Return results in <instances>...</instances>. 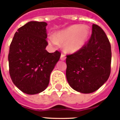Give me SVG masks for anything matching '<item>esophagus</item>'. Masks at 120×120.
<instances>
[{
  "label": "esophagus",
  "instance_id": "obj_1",
  "mask_svg": "<svg viewBox=\"0 0 120 120\" xmlns=\"http://www.w3.org/2000/svg\"><path fill=\"white\" fill-rule=\"evenodd\" d=\"M65 59H66V57H65V56L64 55V54L61 53V57H60V59H61V61H65Z\"/></svg>",
  "mask_w": 120,
  "mask_h": 120
}]
</instances>
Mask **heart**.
<instances>
[{
    "label": "heart",
    "instance_id": "heart-1",
    "mask_svg": "<svg viewBox=\"0 0 120 120\" xmlns=\"http://www.w3.org/2000/svg\"><path fill=\"white\" fill-rule=\"evenodd\" d=\"M89 35L90 29L87 26L73 25L59 31L55 37L50 36L49 43L53 46L64 44L65 51L73 53L79 51L85 45Z\"/></svg>",
    "mask_w": 120,
    "mask_h": 120
}]
</instances>
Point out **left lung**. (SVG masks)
Instances as JSON below:
<instances>
[{
  "label": "left lung",
  "mask_w": 120,
  "mask_h": 120,
  "mask_svg": "<svg viewBox=\"0 0 120 120\" xmlns=\"http://www.w3.org/2000/svg\"><path fill=\"white\" fill-rule=\"evenodd\" d=\"M112 51L108 38L103 29L92 25L87 44L66 58V77L74 90L83 94L95 91L108 79L111 72Z\"/></svg>",
  "instance_id": "left-lung-1"
}]
</instances>
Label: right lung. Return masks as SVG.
<instances>
[{"mask_svg":"<svg viewBox=\"0 0 120 120\" xmlns=\"http://www.w3.org/2000/svg\"><path fill=\"white\" fill-rule=\"evenodd\" d=\"M47 25L45 22H27L17 30L10 45V76L26 94H37L47 87L50 75L61 56L58 51L49 53L45 49Z\"/></svg>","mask_w":120,"mask_h":120,"instance_id":"right-lung-1","label":"right lung"}]
</instances>
